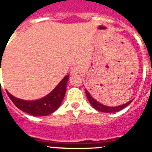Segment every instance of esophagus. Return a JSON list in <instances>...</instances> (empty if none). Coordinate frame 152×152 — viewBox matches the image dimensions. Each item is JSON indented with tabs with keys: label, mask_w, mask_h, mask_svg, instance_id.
Here are the masks:
<instances>
[{
	"label": "esophagus",
	"mask_w": 152,
	"mask_h": 152,
	"mask_svg": "<svg viewBox=\"0 0 152 152\" xmlns=\"http://www.w3.org/2000/svg\"><path fill=\"white\" fill-rule=\"evenodd\" d=\"M79 72H80L79 68H78L77 66H74V67H72V70H71V74H72V75H76V74H77Z\"/></svg>",
	"instance_id": "obj_1"
}]
</instances>
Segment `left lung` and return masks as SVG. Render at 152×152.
Returning a JSON list of instances; mask_svg holds the SVG:
<instances>
[{
	"label": "left lung",
	"instance_id": "left-lung-1",
	"mask_svg": "<svg viewBox=\"0 0 152 152\" xmlns=\"http://www.w3.org/2000/svg\"><path fill=\"white\" fill-rule=\"evenodd\" d=\"M86 96H87V99L89 100V103L91 104L94 108H95L96 110H98L99 112H107V113H112V112H119V111H121L123 108H124L125 107H127L129 104H130L131 102L133 100H131L127 103H125V104H123L122 106H119V107H107V106L105 105H102L101 103H99V102H97L95 99H94L91 97V95L89 94V93L87 91L86 89Z\"/></svg>",
	"mask_w": 152,
	"mask_h": 152
}]
</instances>
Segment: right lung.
Wrapping results in <instances>:
<instances>
[{"label":"right lung","mask_w":152,"mask_h":152,"mask_svg":"<svg viewBox=\"0 0 152 152\" xmlns=\"http://www.w3.org/2000/svg\"><path fill=\"white\" fill-rule=\"evenodd\" d=\"M69 76H66L53 91L43 99L37 101H24L12 96L8 91L7 94L18 109L35 116H44L53 113L62 103L66 93V83Z\"/></svg>","instance_id":"right-lung-1"}]
</instances>
